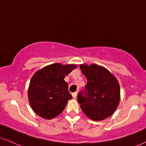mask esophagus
<instances>
[{"label":"esophagus","instance_id":"obj_1","mask_svg":"<svg viewBox=\"0 0 146 146\" xmlns=\"http://www.w3.org/2000/svg\"><path fill=\"white\" fill-rule=\"evenodd\" d=\"M72 95H73V98H76L77 95H78V92H75V93H72Z\"/></svg>","mask_w":146,"mask_h":146}]
</instances>
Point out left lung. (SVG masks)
Here are the masks:
<instances>
[{
  "label": "left lung",
  "mask_w": 146,
  "mask_h": 146,
  "mask_svg": "<svg viewBox=\"0 0 146 146\" xmlns=\"http://www.w3.org/2000/svg\"><path fill=\"white\" fill-rule=\"evenodd\" d=\"M87 79L85 90L78 95L80 107L93 121H102L111 116L120 100V87L115 77L106 68L93 64H80Z\"/></svg>",
  "instance_id": "1"
}]
</instances>
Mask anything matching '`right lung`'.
<instances>
[{
    "label": "right lung",
    "instance_id": "1",
    "mask_svg": "<svg viewBox=\"0 0 146 146\" xmlns=\"http://www.w3.org/2000/svg\"><path fill=\"white\" fill-rule=\"evenodd\" d=\"M76 68L75 64L56 63L34 73L28 88V98L37 115L51 119L63 111L68 100L73 98L64 78Z\"/></svg>",
    "mask_w": 146,
    "mask_h": 146
}]
</instances>
